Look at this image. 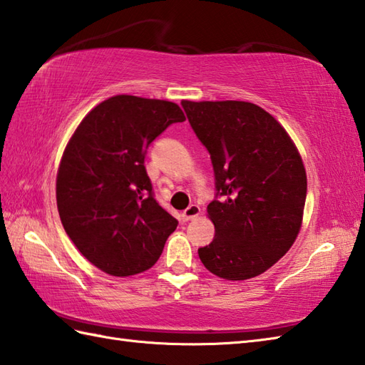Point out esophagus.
Here are the masks:
<instances>
[{"mask_svg":"<svg viewBox=\"0 0 365 365\" xmlns=\"http://www.w3.org/2000/svg\"><path fill=\"white\" fill-rule=\"evenodd\" d=\"M199 213H200L199 205H190L187 210L182 213V218H183V221H192V220L197 218Z\"/></svg>","mask_w":365,"mask_h":365,"instance_id":"esophagus-1","label":"esophagus"}]
</instances>
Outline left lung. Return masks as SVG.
I'll return each mask as SVG.
<instances>
[{
  "label": "left lung",
  "instance_id": "1",
  "mask_svg": "<svg viewBox=\"0 0 365 365\" xmlns=\"http://www.w3.org/2000/svg\"><path fill=\"white\" fill-rule=\"evenodd\" d=\"M182 106L215 173L207 212L216 238L199 247V259L227 281L259 276L290 250L301 227L307 178L297 147L254 103L183 100Z\"/></svg>",
  "mask_w": 365,
  "mask_h": 365
}]
</instances>
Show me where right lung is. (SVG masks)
Masks as SVG:
<instances>
[{"label": "right lung", "instance_id": "obj_1", "mask_svg": "<svg viewBox=\"0 0 365 365\" xmlns=\"http://www.w3.org/2000/svg\"><path fill=\"white\" fill-rule=\"evenodd\" d=\"M183 120L173 102L115 96L97 105L68 141L56 178L61 222L105 273L149 269L175 230L178 221L153 197L144 158L155 138Z\"/></svg>", "mask_w": 365, "mask_h": 365}]
</instances>
